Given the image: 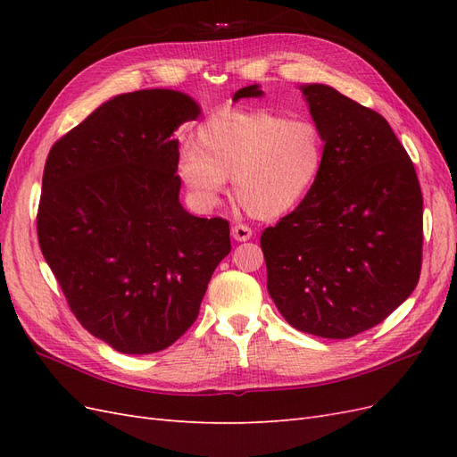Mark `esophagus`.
Here are the masks:
<instances>
[{
  "instance_id": "34e87169",
  "label": "esophagus",
  "mask_w": 457,
  "mask_h": 457,
  "mask_svg": "<svg viewBox=\"0 0 457 457\" xmlns=\"http://www.w3.org/2000/svg\"><path fill=\"white\" fill-rule=\"evenodd\" d=\"M230 232H232V238L237 240V242L250 240L252 234H253V230H252L250 227H247V225H234Z\"/></svg>"
}]
</instances>
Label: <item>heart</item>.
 Listing matches in <instances>:
<instances>
[{"instance_id":"heart-1","label":"heart","mask_w":457,"mask_h":457,"mask_svg":"<svg viewBox=\"0 0 457 457\" xmlns=\"http://www.w3.org/2000/svg\"><path fill=\"white\" fill-rule=\"evenodd\" d=\"M326 143L312 120L269 110H220L179 148L177 173L213 207L232 177L234 196L257 219L286 215L305 200L324 170Z\"/></svg>"}]
</instances>
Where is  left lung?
Wrapping results in <instances>:
<instances>
[{
    "mask_svg": "<svg viewBox=\"0 0 457 457\" xmlns=\"http://www.w3.org/2000/svg\"><path fill=\"white\" fill-rule=\"evenodd\" d=\"M326 143L311 195L261 234L267 287L287 324L326 339L378 326L416 289L423 196L386 120L334 87L303 86ZM259 86L234 101L261 96Z\"/></svg>",
    "mask_w": 457,
    "mask_h": 457,
    "instance_id": "8db88e82",
    "label": "left lung"
}]
</instances>
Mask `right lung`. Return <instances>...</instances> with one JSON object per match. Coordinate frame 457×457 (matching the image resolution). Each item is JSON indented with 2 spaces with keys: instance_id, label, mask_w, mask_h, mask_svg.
Segmentation results:
<instances>
[{
  "instance_id": "add662e5",
  "label": "right lung",
  "mask_w": 457,
  "mask_h": 457,
  "mask_svg": "<svg viewBox=\"0 0 457 457\" xmlns=\"http://www.w3.org/2000/svg\"><path fill=\"white\" fill-rule=\"evenodd\" d=\"M198 114L185 93H123L49 150L41 253L78 322L120 353H158L181 337L230 252L227 219L179 202L173 133Z\"/></svg>"
}]
</instances>
